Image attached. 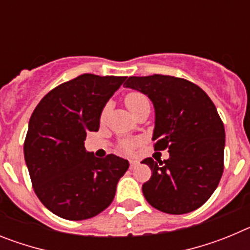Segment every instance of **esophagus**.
<instances>
[{
  "mask_svg": "<svg viewBox=\"0 0 250 250\" xmlns=\"http://www.w3.org/2000/svg\"><path fill=\"white\" fill-rule=\"evenodd\" d=\"M138 167V161L136 160H131L130 161V169H135V167Z\"/></svg>",
  "mask_w": 250,
  "mask_h": 250,
  "instance_id": "esophagus-1",
  "label": "esophagus"
}]
</instances>
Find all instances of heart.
Segmentation results:
<instances>
[{
  "mask_svg": "<svg viewBox=\"0 0 250 250\" xmlns=\"http://www.w3.org/2000/svg\"><path fill=\"white\" fill-rule=\"evenodd\" d=\"M147 103H149L147 96L140 91H131L129 92V94H126V96H125V105H126V107L130 110L131 114H134L136 110L140 109L141 106ZM107 109H109V106H105V107H104L101 118L105 116L106 112H107ZM120 146L124 151H131V150L134 149V144H132L131 141H127V140L121 141Z\"/></svg>",
  "mask_w": 250,
  "mask_h": 250,
  "instance_id": "1",
  "label": "heart"
}]
</instances>
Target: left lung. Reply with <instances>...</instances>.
Listing matches in <instances>:
<instances>
[{"label":"left lung","instance_id":"obj_1","mask_svg":"<svg viewBox=\"0 0 250 250\" xmlns=\"http://www.w3.org/2000/svg\"><path fill=\"white\" fill-rule=\"evenodd\" d=\"M124 85L149 96L155 107V150H169L167 160L146 158L151 178L143 194L151 207L187 214L211 196L224 170V124L203 89L182 77L154 74L130 76Z\"/></svg>","mask_w":250,"mask_h":250}]
</instances>
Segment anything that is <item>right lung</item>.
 I'll return each mask as SVG.
<instances>
[{
    "instance_id": "obj_1",
    "label": "right lung",
    "mask_w": 250,
    "mask_h": 250,
    "mask_svg": "<svg viewBox=\"0 0 250 250\" xmlns=\"http://www.w3.org/2000/svg\"><path fill=\"white\" fill-rule=\"evenodd\" d=\"M126 76L83 74L56 86L31 115L23 143L31 183L40 202L67 220H85L114 200L129 161L86 152L89 131H98L104 106Z\"/></svg>"
}]
</instances>
